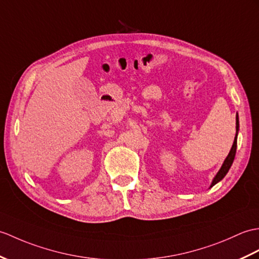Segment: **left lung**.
<instances>
[{
  "mask_svg": "<svg viewBox=\"0 0 259 259\" xmlns=\"http://www.w3.org/2000/svg\"><path fill=\"white\" fill-rule=\"evenodd\" d=\"M238 129H239V121H238V115H236V136H235V139H234V143L232 146V149L230 153H228V155L226 157L224 163L222 164V167L220 169V171L218 172V174H216L215 178L213 179L212 181V184H211V188L212 186H214L216 183H219L222 179H223L228 170H230V167L232 166L233 164V161H234V158H235V154H236V148H237V134H238Z\"/></svg>",
  "mask_w": 259,
  "mask_h": 259,
  "instance_id": "obj_1",
  "label": "left lung"
}]
</instances>
